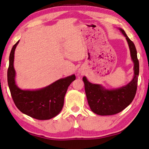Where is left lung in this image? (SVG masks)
<instances>
[{"mask_svg":"<svg viewBox=\"0 0 149 149\" xmlns=\"http://www.w3.org/2000/svg\"><path fill=\"white\" fill-rule=\"evenodd\" d=\"M127 41L131 56L134 63V77L126 86L115 90H106L100 84H92L83 77L85 92L91 110L97 115H113L121 112L133 100L137 90L139 61L134 43L125 31L119 29Z\"/></svg>","mask_w":149,"mask_h":149,"instance_id":"obj_1","label":"left lung"}]
</instances>
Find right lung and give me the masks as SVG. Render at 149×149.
I'll use <instances>...</instances> for the list:
<instances>
[{"label": "right lung", "instance_id": "obj_1", "mask_svg": "<svg viewBox=\"0 0 149 149\" xmlns=\"http://www.w3.org/2000/svg\"><path fill=\"white\" fill-rule=\"evenodd\" d=\"M18 40L9 55L8 83L11 97L17 108L26 115L38 120H49L61 111L68 87L75 79V75L56 81L49 86L37 90H23L15 83L14 69L15 50Z\"/></svg>", "mask_w": 149, "mask_h": 149}]
</instances>
